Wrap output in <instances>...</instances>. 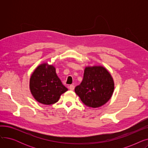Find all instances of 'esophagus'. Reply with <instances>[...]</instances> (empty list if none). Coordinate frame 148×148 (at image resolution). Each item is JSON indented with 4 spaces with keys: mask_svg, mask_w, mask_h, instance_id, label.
Wrapping results in <instances>:
<instances>
[{
    "mask_svg": "<svg viewBox=\"0 0 148 148\" xmlns=\"http://www.w3.org/2000/svg\"><path fill=\"white\" fill-rule=\"evenodd\" d=\"M74 85H70V86H69V89H70V90H73L74 89Z\"/></svg>",
    "mask_w": 148,
    "mask_h": 148,
    "instance_id": "esophagus-1",
    "label": "esophagus"
}]
</instances>
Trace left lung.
Wrapping results in <instances>:
<instances>
[{
    "mask_svg": "<svg viewBox=\"0 0 148 148\" xmlns=\"http://www.w3.org/2000/svg\"><path fill=\"white\" fill-rule=\"evenodd\" d=\"M114 82L110 74L101 66L86 67L82 83L75 92L85 105L97 108L106 104L112 96Z\"/></svg>",
    "mask_w": 148,
    "mask_h": 148,
    "instance_id": "8db88e82",
    "label": "left lung"
}]
</instances>
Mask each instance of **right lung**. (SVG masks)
<instances>
[{"instance_id": "1", "label": "right lung", "mask_w": 148, "mask_h": 148, "mask_svg": "<svg viewBox=\"0 0 148 148\" xmlns=\"http://www.w3.org/2000/svg\"><path fill=\"white\" fill-rule=\"evenodd\" d=\"M30 89L37 101L45 105L56 103L68 90L58 77L55 68L47 64L38 66L31 75Z\"/></svg>"}]
</instances>
